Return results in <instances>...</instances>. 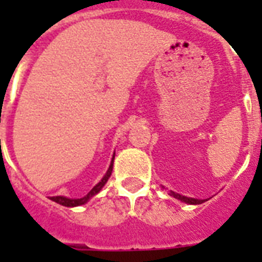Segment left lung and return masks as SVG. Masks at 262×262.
<instances>
[{
	"instance_id": "8db88e82",
	"label": "left lung",
	"mask_w": 262,
	"mask_h": 262,
	"mask_svg": "<svg viewBox=\"0 0 262 262\" xmlns=\"http://www.w3.org/2000/svg\"><path fill=\"white\" fill-rule=\"evenodd\" d=\"M170 195L175 197V199L181 200L182 203L186 204H193V205H197V204H203L204 201H207V200H197V199H191V197H186V195H181L178 193H175V191H170Z\"/></svg>"
}]
</instances>
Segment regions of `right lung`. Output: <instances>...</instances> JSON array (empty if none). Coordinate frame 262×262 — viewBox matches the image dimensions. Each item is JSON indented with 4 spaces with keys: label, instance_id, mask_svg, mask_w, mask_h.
<instances>
[{
    "label": "right lung",
    "instance_id": "obj_1",
    "mask_svg": "<svg viewBox=\"0 0 262 262\" xmlns=\"http://www.w3.org/2000/svg\"><path fill=\"white\" fill-rule=\"evenodd\" d=\"M113 163H114V156H113L110 167H108V170H107L106 175L102 178V181H100L98 185H95V186L91 189L90 193H88L87 195H84L83 199H68V197H63V195H54V197H51V200L55 201V203L61 204V205H63V207H79V205H83V204L87 203L91 197H94L95 194H98L99 191L102 190V187L106 185V182L108 181V178H110L111 171H113Z\"/></svg>",
    "mask_w": 262,
    "mask_h": 262
}]
</instances>
